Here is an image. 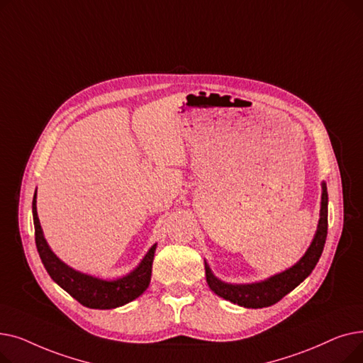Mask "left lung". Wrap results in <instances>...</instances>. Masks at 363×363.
<instances>
[{"mask_svg": "<svg viewBox=\"0 0 363 363\" xmlns=\"http://www.w3.org/2000/svg\"><path fill=\"white\" fill-rule=\"evenodd\" d=\"M327 230H328V191L327 184L322 182V197H320V212H319V222L315 237L309 245V249L304 253V256L293 264L291 268L285 269L274 277L260 282L252 284H230L220 281L216 278L208 268L207 262L204 260L206 268V281L211 290L218 294L219 297L230 300L238 306L247 309H259V308H268L272 304L278 303L284 296H287L293 291L300 282L306 279L322 255L323 245L327 240Z\"/></svg>", "mask_w": 363, "mask_h": 363, "instance_id": "obj_1", "label": "left lung"}]
</instances>
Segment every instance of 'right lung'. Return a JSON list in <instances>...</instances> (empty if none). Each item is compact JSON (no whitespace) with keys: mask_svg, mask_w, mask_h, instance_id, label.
<instances>
[{"mask_svg":"<svg viewBox=\"0 0 363 363\" xmlns=\"http://www.w3.org/2000/svg\"><path fill=\"white\" fill-rule=\"evenodd\" d=\"M32 215L35 225L36 249L48 275L74 300L84 304V306L89 309H114L135 300L148 289L152 259H155L157 244L151 245V249L130 274L118 279L106 281L72 269L70 266H67L52 253L50 245L47 244V240L44 238L40 218H38L36 191L32 201Z\"/></svg>","mask_w":363,"mask_h":363,"instance_id":"right-lung-1","label":"right lung"}]
</instances>
